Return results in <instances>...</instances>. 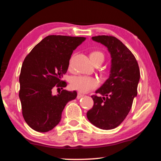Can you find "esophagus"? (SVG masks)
I'll list each match as a JSON object with an SVG mask.
<instances>
[{
	"label": "esophagus",
	"instance_id": "esophagus-1",
	"mask_svg": "<svg viewBox=\"0 0 161 161\" xmlns=\"http://www.w3.org/2000/svg\"><path fill=\"white\" fill-rule=\"evenodd\" d=\"M84 94H82V93H81V92H78L77 93V98L78 99H80L81 97H84Z\"/></svg>",
	"mask_w": 161,
	"mask_h": 161
}]
</instances>
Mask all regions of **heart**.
Segmentation results:
<instances>
[{
	"label": "heart",
	"instance_id": "1",
	"mask_svg": "<svg viewBox=\"0 0 161 161\" xmlns=\"http://www.w3.org/2000/svg\"><path fill=\"white\" fill-rule=\"evenodd\" d=\"M91 60L96 59H102L103 60L104 56L103 54L99 51H93L90 53ZM72 58L69 59V68L72 67ZM99 84V80L96 77H90V76L79 75H75L71 78L70 84L72 89H76L81 92H88L98 86Z\"/></svg>",
	"mask_w": 161,
	"mask_h": 161
}]
</instances>
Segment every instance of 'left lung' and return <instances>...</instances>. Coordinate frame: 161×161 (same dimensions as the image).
Instances as JSON below:
<instances>
[{"label": "left lung", "mask_w": 161, "mask_h": 161, "mask_svg": "<svg viewBox=\"0 0 161 161\" xmlns=\"http://www.w3.org/2000/svg\"><path fill=\"white\" fill-rule=\"evenodd\" d=\"M107 47L111 55L109 77L93 95L94 106L87 119L99 129L110 130L119 126L131 108L137 96L140 69L135 57L119 40L113 36L92 37Z\"/></svg>", "instance_id": "obj_1"}]
</instances>
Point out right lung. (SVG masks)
I'll return each instance as SVG.
<instances>
[{
	"mask_svg": "<svg viewBox=\"0 0 161 161\" xmlns=\"http://www.w3.org/2000/svg\"><path fill=\"white\" fill-rule=\"evenodd\" d=\"M86 37L49 35L31 51L22 65L20 98L23 116L28 126L38 132L54 129L62 118L67 103L76 99V91L53 94L54 87H65L71 55Z\"/></svg>",
	"mask_w": 161,
	"mask_h": 161,
	"instance_id": "1",
	"label": "right lung"
}]
</instances>
